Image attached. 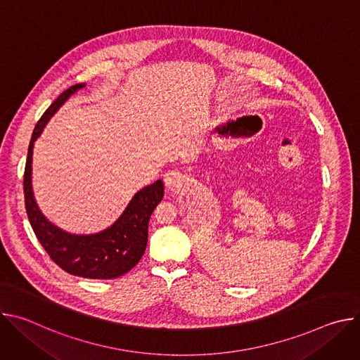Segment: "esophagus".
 <instances>
[{"label":"esophagus","mask_w":360,"mask_h":360,"mask_svg":"<svg viewBox=\"0 0 360 360\" xmlns=\"http://www.w3.org/2000/svg\"><path fill=\"white\" fill-rule=\"evenodd\" d=\"M184 182H185V178L178 171H169L164 175V184L168 191H172V192L181 191L184 186Z\"/></svg>","instance_id":"esophagus-1"}]
</instances>
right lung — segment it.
<instances>
[{"label": "right lung", "mask_w": 360, "mask_h": 360, "mask_svg": "<svg viewBox=\"0 0 360 360\" xmlns=\"http://www.w3.org/2000/svg\"><path fill=\"white\" fill-rule=\"evenodd\" d=\"M85 84H77L64 91L37 122L24 172L25 210L34 233L42 248L65 272L88 279H114L131 271L142 258L148 242V222L164 198V182L158 179L139 189L120 218L107 229L77 235L49 222L39 211L32 192V149L45 125L63 105Z\"/></svg>", "instance_id": "1"}]
</instances>
